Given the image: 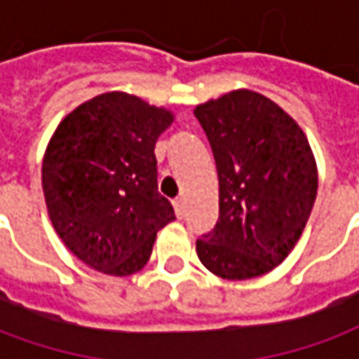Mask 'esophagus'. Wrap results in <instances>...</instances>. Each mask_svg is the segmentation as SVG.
Returning a JSON list of instances; mask_svg holds the SVG:
<instances>
[{"label": "esophagus", "instance_id": "34e87169", "mask_svg": "<svg viewBox=\"0 0 359 359\" xmlns=\"http://www.w3.org/2000/svg\"><path fill=\"white\" fill-rule=\"evenodd\" d=\"M172 205H175L177 215H179V217H182V215H184V211H187V202H184V198H182V196L175 198V200H172Z\"/></svg>", "mask_w": 359, "mask_h": 359}]
</instances>
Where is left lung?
<instances>
[{"label":"left lung","mask_w":359,"mask_h":359,"mask_svg":"<svg viewBox=\"0 0 359 359\" xmlns=\"http://www.w3.org/2000/svg\"><path fill=\"white\" fill-rule=\"evenodd\" d=\"M219 177V219L196 242L211 273L259 277L300 238L317 196L316 159L306 134L277 103L236 90L194 111Z\"/></svg>","instance_id":"obj_1"}]
</instances>
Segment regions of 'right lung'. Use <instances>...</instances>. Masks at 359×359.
<instances>
[{
	"label": "right lung",
	"mask_w": 359,
	"mask_h": 359,
	"mask_svg": "<svg viewBox=\"0 0 359 359\" xmlns=\"http://www.w3.org/2000/svg\"><path fill=\"white\" fill-rule=\"evenodd\" d=\"M171 123L167 109L109 92L57 126L42 165L46 205L59 238L90 267L115 277L140 271L157 231L175 219L154 154Z\"/></svg>",
	"instance_id": "right-lung-1"
}]
</instances>
